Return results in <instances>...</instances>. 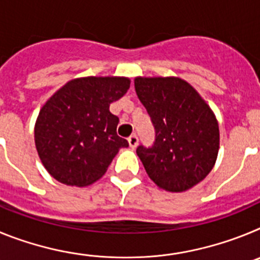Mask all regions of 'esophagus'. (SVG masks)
<instances>
[{"instance_id":"obj_1","label":"esophagus","mask_w":260,"mask_h":260,"mask_svg":"<svg viewBox=\"0 0 260 260\" xmlns=\"http://www.w3.org/2000/svg\"><path fill=\"white\" fill-rule=\"evenodd\" d=\"M128 146L132 147V148H135L138 146V142H139V138H138L137 134H133L128 137Z\"/></svg>"}]
</instances>
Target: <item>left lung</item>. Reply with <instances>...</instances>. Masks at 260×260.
I'll return each instance as SVG.
<instances>
[{"mask_svg": "<svg viewBox=\"0 0 260 260\" xmlns=\"http://www.w3.org/2000/svg\"><path fill=\"white\" fill-rule=\"evenodd\" d=\"M135 92L155 128L152 146H138L147 174L161 189L189 190L213 168L219 125L206 102L180 78H135Z\"/></svg>", "mask_w": 260, "mask_h": 260, "instance_id": "left-lung-1", "label": "left lung"}]
</instances>
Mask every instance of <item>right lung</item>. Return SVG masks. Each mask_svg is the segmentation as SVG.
<instances>
[{"label": "right lung", "mask_w": 260, "mask_h": 260, "mask_svg": "<svg viewBox=\"0 0 260 260\" xmlns=\"http://www.w3.org/2000/svg\"><path fill=\"white\" fill-rule=\"evenodd\" d=\"M130 88L119 77L70 80L45 103L35 126V144L50 176L61 183L87 186L107 172L128 142L117 135L118 117L109 112Z\"/></svg>", "instance_id": "obj_1"}]
</instances>
